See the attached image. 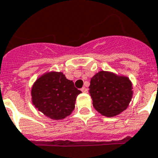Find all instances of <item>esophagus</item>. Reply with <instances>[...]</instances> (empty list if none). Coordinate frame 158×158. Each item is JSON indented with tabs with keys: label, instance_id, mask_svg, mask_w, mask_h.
<instances>
[{
	"label": "esophagus",
	"instance_id": "1",
	"mask_svg": "<svg viewBox=\"0 0 158 158\" xmlns=\"http://www.w3.org/2000/svg\"><path fill=\"white\" fill-rule=\"evenodd\" d=\"M81 91L83 92H85V93H86V92H88V89H87V88H86L85 87H83V88H81Z\"/></svg>",
	"mask_w": 158,
	"mask_h": 158
}]
</instances>
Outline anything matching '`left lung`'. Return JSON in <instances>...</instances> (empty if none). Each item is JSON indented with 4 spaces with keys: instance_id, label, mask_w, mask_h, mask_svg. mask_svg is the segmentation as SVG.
<instances>
[{
    "instance_id": "8db88e82",
    "label": "left lung",
    "mask_w": 158,
    "mask_h": 158,
    "mask_svg": "<svg viewBox=\"0 0 158 158\" xmlns=\"http://www.w3.org/2000/svg\"><path fill=\"white\" fill-rule=\"evenodd\" d=\"M89 93L97 111L114 117L127 108L132 98V84L127 77L102 70L91 79Z\"/></svg>"
}]
</instances>
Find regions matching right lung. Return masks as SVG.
I'll list each match as a JSON object with an SVG mask.
<instances>
[{"instance_id":"right-lung-1","label":"right lung","mask_w":158,"mask_h":158,"mask_svg":"<svg viewBox=\"0 0 158 158\" xmlns=\"http://www.w3.org/2000/svg\"><path fill=\"white\" fill-rule=\"evenodd\" d=\"M79 93L81 91L61 72L46 73L37 79L31 89L35 108L55 120L65 118L72 113Z\"/></svg>"}]
</instances>
